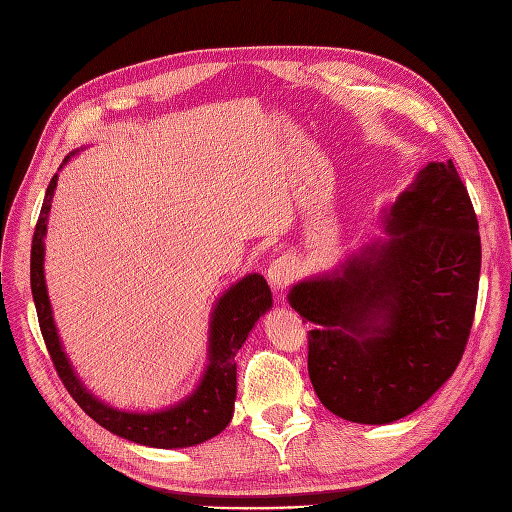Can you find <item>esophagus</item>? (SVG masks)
I'll return each mask as SVG.
<instances>
[{
    "label": "esophagus",
    "instance_id": "1",
    "mask_svg": "<svg viewBox=\"0 0 512 512\" xmlns=\"http://www.w3.org/2000/svg\"><path fill=\"white\" fill-rule=\"evenodd\" d=\"M299 270H301V266H299L297 257L279 255L268 266V284L275 290H284L299 277Z\"/></svg>",
    "mask_w": 512,
    "mask_h": 512
}]
</instances>
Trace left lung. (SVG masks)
I'll return each instance as SVG.
<instances>
[{"label": "left lung", "instance_id": "obj_1", "mask_svg": "<svg viewBox=\"0 0 512 512\" xmlns=\"http://www.w3.org/2000/svg\"><path fill=\"white\" fill-rule=\"evenodd\" d=\"M367 244L288 301L308 332V372L323 407L361 424L409 416L462 361L475 317L482 244L453 162H429Z\"/></svg>", "mask_w": 512, "mask_h": 512}]
</instances>
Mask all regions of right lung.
Wrapping results in <instances>:
<instances>
[{"instance_id":"right-lung-1","label":"right lung","mask_w":512,"mask_h":512,"mask_svg":"<svg viewBox=\"0 0 512 512\" xmlns=\"http://www.w3.org/2000/svg\"><path fill=\"white\" fill-rule=\"evenodd\" d=\"M72 156L74 151L70 156H65L63 165ZM54 189H57V173H54L48 184L35 235H32L30 286L43 341H46L61 383L76 400V405L88 413L94 422H99L101 427L125 440L156 449H182L211 440L217 433L224 431L226 424L233 418V405L237 394L235 354L244 345L246 336L253 330L257 319L273 306V295H270L266 279L257 273H250L217 299L209 328V365H206L200 385L195 387L191 396L162 411L136 413L114 409L92 396L79 380V376L74 374L59 341L57 325H54L52 319L46 275H43V253H46L43 239H46L48 233V215Z\"/></svg>"}]
</instances>
